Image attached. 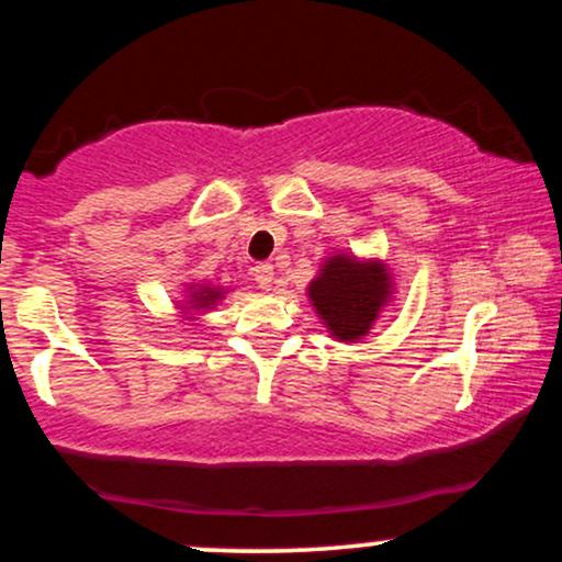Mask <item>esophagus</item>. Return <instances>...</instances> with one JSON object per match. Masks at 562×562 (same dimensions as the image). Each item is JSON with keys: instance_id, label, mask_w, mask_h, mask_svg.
Returning <instances> with one entry per match:
<instances>
[{"instance_id": "34e87169", "label": "esophagus", "mask_w": 562, "mask_h": 562, "mask_svg": "<svg viewBox=\"0 0 562 562\" xmlns=\"http://www.w3.org/2000/svg\"><path fill=\"white\" fill-rule=\"evenodd\" d=\"M254 280L259 282V288L272 290V282H274V267H272V263H256Z\"/></svg>"}]
</instances>
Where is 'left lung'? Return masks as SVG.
Instances as JSON below:
<instances>
[{"mask_svg": "<svg viewBox=\"0 0 562 562\" xmlns=\"http://www.w3.org/2000/svg\"><path fill=\"white\" fill-rule=\"evenodd\" d=\"M314 312L340 344H359L393 301V277L380 259L335 254L306 288Z\"/></svg>", "mask_w": 562, "mask_h": 562, "instance_id": "left-lung-1", "label": "left lung"}]
</instances>
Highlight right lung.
I'll return each instance as SVG.
<instances>
[{
	"mask_svg": "<svg viewBox=\"0 0 562 562\" xmlns=\"http://www.w3.org/2000/svg\"><path fill=\"white\" fill-rule=\"evenodd\" d=\"M224 293H227V288L222 285H209V282H190V285L184 288V301H182V312L179 314H187L184 319H198V314L209 312V308H214L218 301L224 299Z\"/></svg>",
	"mask_w": 562,
	"mask_h": 562,
	"instance_id": "right-lung-1",
	"label": "right lung"
}]
</instances>
